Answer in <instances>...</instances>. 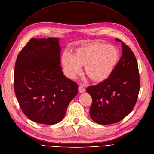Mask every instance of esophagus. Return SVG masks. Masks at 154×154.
I'll use <instances>...</instances> for the list:
<instances>
[{"label":"esophagus","mask_w":154,"mask_h":154,"mask_svg":"<svg viewBox=\"0 0 154 154\" xmlns=\"http://www.w3.org/2000/svg\"><path fill=\"white\" fill-rule=\"evenodd\" d=\"M78 90H79V93H84L85 91V88L83 85H80L78 88Z\"/></svg>","instance_id":"esophagus-1"}]
</instances>
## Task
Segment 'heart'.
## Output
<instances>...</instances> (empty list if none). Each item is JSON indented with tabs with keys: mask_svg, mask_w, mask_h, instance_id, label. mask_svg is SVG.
Masks as SVG:
<instances>
[{
	"mask_svg": "<svg viewBox=\"0 0 154 154\" xmlns=\"http://www.w3.org/2000/svg\"><path fill=\"white\" fill-rule=\"evenodd\" d=\"M119 53L115 46L102 42H92L76 49L75 55L65 52L61 63L65 74L72 79L82 72L94 82L105 81L113 72L119 61Z\"/></svg>",
	"mask_w": 154,
	"mask_h": 154,
	"instance_id": "1",
	"label": "heart"
}]
</instances>
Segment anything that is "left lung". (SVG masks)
<instances>
[{
	"instance_id": "1",
	"label": "left lung",
	"mask_w": 154,
	"mask_h": 154,
	"mask_svg": "<svg viewBox=\"0 0 154 154\" xmlns=\"http://www.w3.org/2000/svg\"><path fill=\"white\" fill-rule=\"evenodd\" d=\"M122 55L109 76L104 82L86 89L92 98L90 114L100 125L119 122L134 109L140 90L138 64L131 49L120 39Z\"/></svg>"
}]
</instances>
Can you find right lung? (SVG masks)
<instances>
[{
	"mask_svg": "<svg viewBox=\"0 0 154 154\" xmlns=\"http://www.w3.org/2000/svg\"><path fill=\"white\" fill-rule=\"evenodd\" d=\"M60 38H32L17 56L14 91L23 113L33 122H61L78 93L76 83L66 77L60 64Z\"/></svg>",
	"mask_w": 154,
	"mask_h": 154,
	"instance_id": "add662e5",
	"label": "right lung"
}]
</instances>
